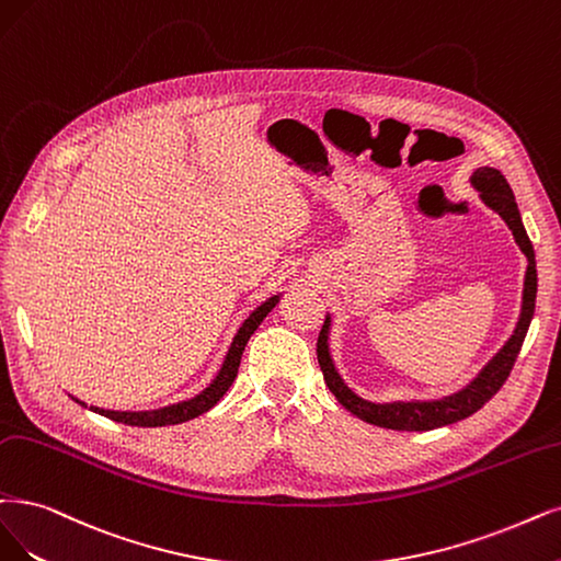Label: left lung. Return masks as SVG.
<instances>
[{
    "label": "left lung",
    "mask_w": 561,
    "mask_h": 561,
    "mask_svg": "<svg viewBox=\"0 0 561 561\" xmlns=\"http://www.w3.org/2000/svg\"><path fill=\"white\" fill-rule=\"evenodd\" d=\"M469 182L473 190L479 192L481 201L490 207V210H494L506 221V226L511 228V233L515 238V244L520 247V252L527 256L520 319H517V323H515L513 335L506 340V344L500 351H496L492 360L462 390L453 392V396H446L442 400L369 402V400L356 396V392L344 383L342 375L335 367L333 356H330V325H333V321H330V314H328L325 323L321 328L319 342H317V356H319L323 379H325L330 392L337 398V402L365 423L388 427V430H407V432H425V430L458 423V421L471 416V413L479 411L494 396V392L504 386L517 354H520V346L525 342V335H527L531 317H534V307H536V286L538 284H536L534 247H531L529 236L523 226L520 210H517V203H515V196L511 192L506 178L496 169H490V165H481V169H476L471 173Z\"/></svg>",
    "instance_id": "obj_1"
}]
</instances>
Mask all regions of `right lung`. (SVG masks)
<instances>
[{
  "label": "right lung",
  "mask_w": 561,
  "mask_h": 561,
  "mask_svg": "<svg viewBox=\"0 0 561 561\" xmlns=\"http://www.w3.org/2000/svg\"><path fill=\"white\" fill-rule=\"evenodd\" d=\"M279 302V294L267 298L265 302H261L252 314L244 319V323L240 325V330L236 333L231 346H228V354L217 371V377L210 381V386L203 388L198 396H194L192 400H184L178 404H169L161 409H152V411H113V409H99V407H90L99 416H106L115 423H124V425H134V427H165V425H178L184 421H192L201 413L210 411L224 396L226 390L231 388V383L238 377V367H240V358L242 351L249 342V337L254 335V330L261 325V321L273 312V307ZM76 400V398H73ZM80 407H88L85 402L76 400Z\"/></svg>",
  "instance_id": "1"
}]
</instances>
